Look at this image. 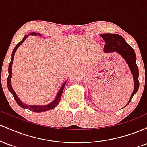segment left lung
I'll list each match as a JSON object with an SVG mask.
<instances>
[{"mask_svg":"<svg viewBox=\"0 0 147 147\" xmlns=\"http://www.w3.org/2000/svg\"><path fill=\"white\" fill-rule=\"evenodd\" d=\"M100 37L103 38L105 42L104 46L105 52L116 51L119 54H120L126 61L133 76L135 86L134 90L130 98L129 101L126 104V105H128L131 101L133 96L138 92L140 85L139 80H138L139 70H138V67L136 64V55L135 53V51L129 44H127L124 39L119 34L105 33L100 34Z\"/></svg>","mask_w":147,"mask_h":147,"instance_id":"left-lung-1","label":"left lung"}]
</instances>
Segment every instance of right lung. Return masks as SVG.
<instances>
[{"instance_id":"add662e5","label":"right lung","mask_w":147,"mask_h":147,"mask_svg":"<svg viewBox=\"0 0 147 147\" xmlns=\"http://www.w3.org/2000/svg\"><path fill=\"white\" fill-rule=\"evenodd\" d=\"M30 34H31V35H34V36H36L37 34H38V35H39V36H42L39 33H36V32H32V33H30ZM28 37V35L25 36V37L23 38L22 40H21L19 43H18L17 44H16V47H14V50H13L12 54H11V62H9V68H8V72H9V75H8V77H7V85L8 90H9V91L10 92L11 94H12V95L14 96V100H15L16 103H17V104L19 105V106L21 107V108H23L28 109L30 110H31V111L34 112V113H41V112H44V111H47V110H51V109H53V108H55V107L59 104V103H60V99H61V97H62V92H63L64 88H65L66 82L63 84V85H62V86L60 88V90H59V92H58V93H57V96H56L55 99L51 103H50V104L44 105V106H39V105H29L25 104V103H23L22 101H21L20 99H19V98H18L17 96H16V93L14 92V90H13L12 87H11V74H12V72H11V65H12L13 60H14V53H15L16 49H17L18 47H19V46H20L21 44H22V43L24 42L25 40H26V39Z\"/></svg>"}]
</instances>
